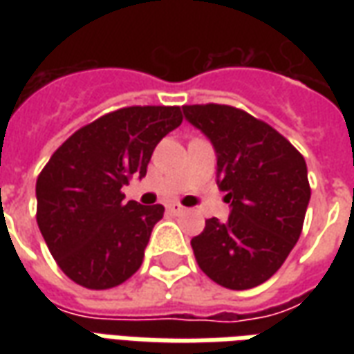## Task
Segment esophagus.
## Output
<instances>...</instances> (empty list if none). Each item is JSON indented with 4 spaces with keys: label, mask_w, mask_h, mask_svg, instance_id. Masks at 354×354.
Returning a JSON list of instances; mask_svg holds the SVG:
<instances>
[{
    "label": "esophagus",
    "mask_w": 354,
    "mask_h": 354,
    "mask_svg": "<svg viewBox=\"0 0 354 354\" xmlns=\"http://www.w3.org/2000/svg\"><path fill=\"white\" fill-rule=\"evenodd\" d=\"M167 210H169L170 214L178 216V214H182L185 208L182 207V205H178V203H170V205H167Z\"/></svg>",
    "instance_id": "obj_1"
}]
</instances>
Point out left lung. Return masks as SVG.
Wrapping results in <instances>:
<instances>
[{
	"label": "left lung",
	"mask_w": 354,
	"mask_h": 354,
	"mask_svg": "<svg viewBox=\"0 0 354 354\" xmlns=\"http://www.w3.org/2000/svg\"><path fill=\"white\" fill-rule=\"evenodd\" d=\"M218 155V187L231 203L227 222L210 218L192 248L220 286L248 290L271 279L301 235L311 199L304 155L261 119L225 104L184 106Z\"/></svg>",
	"instance_id": "left-lung-1"
}]
</instances>
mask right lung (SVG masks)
<instances>
[{
	"label": "right lung",
	"mask_w": 354,
	"mask_h": 354,
	"mask_svg": "<svg viewBox=\"0 0 354 354\" xmlns=\"http://www.w3.org/2000/svg\"><path fill=\"white\" fill-rule=\"evenodd\" d=\"M180 106H129L81 127L50 155L35 184L37 225L66 277L88 290L123 284L144 261L162 205L124 203L155 146L182 124Z\"/></svg>",
	"instance_id": "right-lung-1"
}]
</instances>
